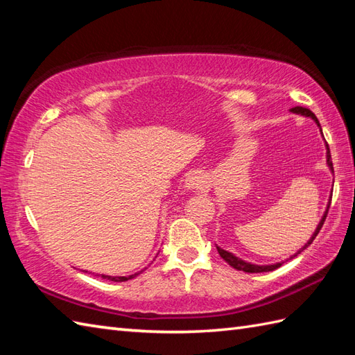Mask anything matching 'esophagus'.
<instances>
[{
	"label": "esophagus",
	"instance_id": "34e87169",
	"mask_svg": "<svg viewBox=\"0 0 355 355\" xmlns=\"http://www.w3.org/2000/svg\"><path fill=\"white\" fill-rule=\"evenodd\" d=\"M202 184H205V175H202L201 171H192L191 173H187L184 182V187L187 191H198Z\"/></svg>",
	"mask_w": 355,
	"mask_h": 355
}]
</instances>
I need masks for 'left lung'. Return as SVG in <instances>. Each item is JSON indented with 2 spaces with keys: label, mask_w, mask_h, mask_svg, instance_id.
Here are the masks:
<instances>
[{
  "label": "left lung",
  "mask_w": 355,
  "mask_h": 355,
  "mask_svg": "<svg viewBox=\"0 0 355 355\" xmlns=\"http://www.w3.org/2000/svg\"><path fill=\"white\" fill-rule=\"evenodd\" d=\"M291 112H296V114H300V116H305V117H311L315 123H318V126L320 128V123H319V120H318V117L314 116V112L313 111H310L308 108H302V107H294V108H291L290 110ZM320 132H322V128H320ZM323 135V134H322ZM325 146H327V163H328V166H329V169H331V172H334V169H333V162H331V154H329V148H328V143H325ZM331 197H333V195H331ZM329 205H331V200L328 201V206H327V210H325V214H323V216H322V220H320V223L318 224V227H315V230H314V233H313V236L308 239V243L300 248V250H297L296 253H294L293 256H290V259L291 258H294V256H297V254H300L302 253L305 248L310 245L313 241H314V238L318 236V233L320 232V229H322V225H323V223H325V220H327V215H328V209H329ZM216 250H218V253H220V256L221 258L229 263L230 267H233V268H236V270H239V271H245V273H263V271H273V270H276V268H279L282 266L284 262H276V263H270V266H256V263H252V262H247V261H243L241 258H238V256H235L233 253H230V252H227V250H223L221 247H218L216 245Z\"/></svg>",
  "instance_id": "left-lung-1"
}]
</instances>
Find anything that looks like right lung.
Wrapping results in <instances>:
<instances>
[{
    "label": "right lung",
    "instance_id": "1",
    "mask_svg": "<svg viewBox=\"0 0 355 355\" xmlns=\"http://www.w3.org/2000/svg\"><path fill=\"white\" fill-rule=\"evenodd\" d=\"M143 271V270H141ZM141 271H139V273H134V275H130V276H107V275H96V276H101L102 279H108V281H112V282H125V281H130V279L139 276Z\"/></svg>",
    "mask_w": 355,
    "mask_h": 355
}]
</instances>
